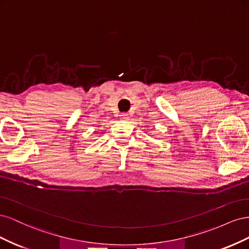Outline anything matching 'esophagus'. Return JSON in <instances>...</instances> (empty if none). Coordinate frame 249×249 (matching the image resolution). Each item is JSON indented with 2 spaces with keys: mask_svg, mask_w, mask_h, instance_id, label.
<instances>
[{
  "mask_svg": "<svg viewBox=\"0 0 249 249\" xmlns=\"http://www.w3.org/2000/svg\"><path fill=\"white\" fill-rule=\"evenodd\" d=\"M120 117H122L124 120H127V119H129V115H127L126 113H123V114L120 115Z\"/></svg>",
  "mask_w": 249,
  "mask_h": 249,
  "instance_id": "34e87169",
  "label": "esophagus"
}]
</instances>
